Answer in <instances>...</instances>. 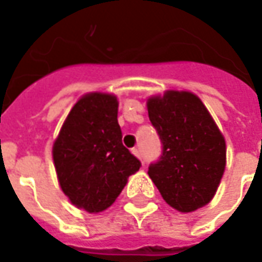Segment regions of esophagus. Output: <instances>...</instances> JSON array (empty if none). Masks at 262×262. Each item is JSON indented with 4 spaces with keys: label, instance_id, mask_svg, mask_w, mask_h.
<instances>
[{
    "label": "esophagus",
    "instance_id": "1",
    "mask_svg": "<svg viewBox=\"0 0 262 262\" xmlns=\"http://www.w3.org/2000/svg\"><path fill=\"white\" fill-rule=\"evenodd\" d=\"M132 153H133V155H135L136 157H139V159H140V153H139V150L137 149H132Z\"/></svg>",
    "mask_w": 262,
    "mask_h": 262
}]
</instances>
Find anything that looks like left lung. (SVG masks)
Instances as JSON below:
<instances>
[{
	"label": "left lung",
	"mask_w": 262,
	"mask_h": 262,
	"mask_svg": "<svg viewBox=\"0 0 262 262\" xmlns=\"http://www.w3.org/2000/svg\"><path fill=\"white\" fill-rule=\"evenodd\" d=\"M147 112L163 143L149 176L163 200L191 213L213 200L226 170V139L200 98L166 91L147 99Z\"/></svg>",
	"instance_id": "1"
}]
</instances>
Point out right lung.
I'll return each instance as SVG.
<instances>
[{
  "instance_id": "right-lung-1",
  "label": "right lung",
  "mask_w": 262,
  "mask_h": 262,
  "mask_svg": "<svg viewBox=\"0 0 262 262\" xmlns=\"http://www.w3.org/2000/svg\"><path fill=\"white\" fill-rule=\"evenodd\" d=\"M118 98L91 92L78 99L52 146L55 170L69 201L88 213L112 206L140 169V162L122 143Z\"/></svg>"
}]
</instances>
